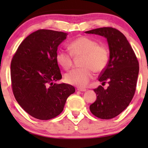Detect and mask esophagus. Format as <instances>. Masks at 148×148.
<instances>
[{
    "mask_svg": "<svg viewBox=\"0 0 148 148\" xmlns=\"http://www.w3.org/2000/svg\"><path fill=\"white\" fill-rule=\"evenodd\" d=\"M78 91H80V92H86L87 90L86 88H77Z\"/></svg>",
    "mask_w": 148,
    "mask_h": 148,
    "instance_id": "34e87169",
    "label": "esophagus"
}]
</instances>
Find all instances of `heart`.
I'll list each match as a JSON object with an SVG mask.
<instances>
[{
	"instance_id": "1",
	"label": "heart",
	"mask_w": 148,
	"mask_h": 148,
	"mask_svg": "<svg viewBox=\"0 0 148 148\" xmlns=\"http://www.w3.org/2000/svg\"><path fill=\"white\" fill-rule=\"evenodd\" d=\"M69 48L75 56H83L81 61L82 67L68 72L64 77L65 81L69 84L84 88L93 78L94 71L100 73L105 69L109 60L108 49L104 44H98L96 40L86 36L73 40ZM56 60L64 70L69 69L73 63L72 54L62 48L56 52Z\"/></svg>"
}]
</instances>
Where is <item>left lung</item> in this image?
Returning <instances> with one entry per match:
<instances>
[{
  "instance_id": "left-lung-1",
  "label": "left lung",
  "mask_w": 148,
  "mask_h": 148,
  "mask_svg": "<svg viewBox=\"0 0 148 148\" xmlns=\"http://www.w3.org/2000/svg\"><path fill=\"white\" fill-rule=\"evenodd\" d=\"M85 32L104 36L108 41L110 58L98 80L102 86L107 82L108 86L104 89L99 86L94 89L97 98L90 110L98 118L112 119L129 106L134 96L139 74L138 60L126 37L118 29L106 27Z\"/></svg>"
}]
</instances>
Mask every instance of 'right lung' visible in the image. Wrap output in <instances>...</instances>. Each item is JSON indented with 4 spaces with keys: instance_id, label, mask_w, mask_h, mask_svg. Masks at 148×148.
Returning a JSON list of instances; mask_svg holds the SVG:
<instances>
[{
    "instance_id": "right-lung-1",
    "label": "right lung",
    "mask_w": 148,
    "mask_h": 148,
    "mask_svg": "<svg viewBox=\"0 0 148 148\" xmlns=\"http://www.w3.org/2000/svg\"><path fill=\"white\" fill-rule=\"evenodd\" d=\"M67 34L38 29L20 44L11 63V86L22 108L40 120H49L63 110L66 100L75 92L69 84L54 82L62 78L56 54Z\"/></svg>"
}]
</instances>
